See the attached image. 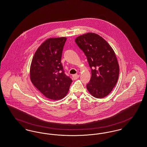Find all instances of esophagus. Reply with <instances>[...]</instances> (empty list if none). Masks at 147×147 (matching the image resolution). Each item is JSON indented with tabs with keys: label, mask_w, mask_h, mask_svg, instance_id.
<instances>
[{
	"label": "esophagus",
	"mask_w": 147,
	"mask_h": 147,
	"mask_svg": "<svg viewBox=\"0 0 147 147\" xmlns=\"http://www.w3.org/2000/svg\"><path fill=\"white\" fill-rule=\"evenodd\" d=\"M73 79L74 80H76L78 78H79V75H78V74H74V75L73 76Z\"/></svg>",
	"instance_id": "obj_1"
}]
</instances>
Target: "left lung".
Returning <instances> with one entry per match:
<instances>
[{
	"instance_id": "left-lung-1",
	"label": "left lung",
	"mask_w": 147,
	"mask_h": 147,
	"mask_svg": "<svg viewBox=\"0 0 147 147\" xmlns=\"http://www.w3.org/2000/svg\"><path fill=\"white\" fill-rule=\"evenodd\" d=\"M87 57L91 78L86 85L89 93L97 98L109 94L117 83L119 65L113 49L102 36L87 33L75 39Z\"/></svg>"
}]
</instances>
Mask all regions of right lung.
Here are the masks:
<instances>
[{"label": "right lung", "mask_w": 147, "mask_h": 147, "mask_svg": "<svg viewBox=\"0 0 147 147\" xmlns=\"http://www.w3.org/2000/svg\"><path fill=\"white\" fill-rule=\"evenodd\" d=\"M67 38H51L35 51L30 67V79L47 98L59 100L68 92L72 80L65 74L61 62Z\"/></svg>", "instance_id": "1"}]
</instances>
